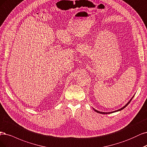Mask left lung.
<instances>
[{"instance_id":"1","label":"left lung","mask_w":147,"mask_h":147,"mask_svg":"<svg viewBox=\"0 0 147 147\" xmlns=\"http://www.w3.org/2000/svg\"><path fill=\"white\" fill-rule=\"evenodd\" d=\"M133 97H134V96H132V98H131V99H130V100L127 102V103H126V105H125V106H124L123 107H121V109H118V110H117V111H113V112H100V111H97V110H96V109H94V108H93V110L95 111V112H98V113H102V114H108V113H113V112H118V111H121V110H123V109L124 108H125L127 105H129V103L131 102V101L132 100V99L133 98Z\"/></svg>"}]
</instances>
